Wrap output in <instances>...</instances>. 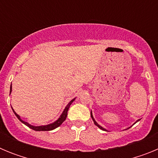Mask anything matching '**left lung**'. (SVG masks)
<instances>
[{
  "instance_id": "1",
  "label": "left lung",
  "mask_w": 158,
  "mask_h": 158,
  "mask_svg": "<svg viewBox=\"0 0 158 158\" xmlns=\"http://www.w3.org/2000/svg\"><path fill=\"white\" fill-rule=\"evenodd\" d=\"M91 117H92V118H93V122H94V124H95V125H96V126H97V127H99V128H100V129L103 130V131H106V129H104V128H103V127H101V126H100V125H99V124H98V123H96V121H95L94 118H93V115H92V111H91ZM139 120H137V122H138V121H139ZM137 122H135V123H137Z\"/></svg>"
}]
</instances>
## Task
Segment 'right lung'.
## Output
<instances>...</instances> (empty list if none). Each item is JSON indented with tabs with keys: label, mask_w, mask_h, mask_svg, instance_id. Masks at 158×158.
<instances>
[{
	"label": "right lung",
	"mask_w": 158,
	"mask_h": 158,
	"mask_svg": "<svg viewBox=\"0 0 158 158\" xmlns=\"http://www.w3.org/2000/svg\"><path fill=\"white\" fill-rule=\"evenodd\" d=\"M11 92H12V84H11V87H10V93ZM75 99H73V100H71L70 102H69V104H68V105L65 107V110L63 111V112H62V114L61 115V116L58 118V119L57 121H55L54 123H53L51 124H49V125H46V126H40V127H35V126H31V125H30L29 123H27V122H24V121H23L20 118V117H19V115H17L15 111H13L14 114L16 115V116L17 117L18 119H19L20 122L23 123V124H25L26 126H27L28 127H30L31 129L34 130V131H52V130L55 129V128L58 127L61 125V124L62 123L64 122V121L65 120V118H66V116H67V111H68V110H69V106H70V104H72L73 101ZM13 110V109H12Z\"/></svg>",
	"instance_id": "add662e5"
}]
</instances>
